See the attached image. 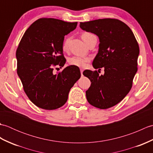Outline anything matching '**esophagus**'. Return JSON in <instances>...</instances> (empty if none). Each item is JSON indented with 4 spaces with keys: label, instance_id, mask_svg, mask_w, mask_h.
Listing matches in <instances>:
<instances>
[{
    "label": "esophagus",
    "instance_id": "34e87169",
    "mask_svg": "<svg viewBox=\"0 0 153 153\" xmlns=\"http://www.w3.org/2000/svg\"><path fill=\"white\" fill-rule=\"evenodd\" d=\"M80 71H81V74H82V76H83V70L82 69H81Z\"/></svg>",
    "mask_w": 153,
    "mask_h": 153
}]
</instances>
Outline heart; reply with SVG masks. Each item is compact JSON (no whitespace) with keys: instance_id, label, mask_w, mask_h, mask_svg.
I'll return each mask as SVG.
<instances>
[{"instance_id":"obj_1","label":"heart","mask_w":153,"mask_h":153,"mask_svg":"<svg viewBox=\"0 0 153 153\" xmlns=\"http://www.w3.org/2000/svg\"><path fill=\"white\" fill-rule=\"evenodd\" d=\"M95 35L93 34L89 33V32H84L82 34V39L83 41L85 42L86 44L89 43V41L92 38L95 37ZM70 39L66 38V39L64 41V43L62 45V49L63 51H66L68 50V44H69ZM68 63L70 65H72V66H77L83 68L86 65L87 62L89 61V58L87 57H80V56H72L70 58H68Z\"/></svg>"}]
</instances>
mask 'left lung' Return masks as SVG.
<instances>
[{
    "instance_id": "8db88e82",
    "label": "left lung",
    "mask_w": 153,
    "mask_h": 153,
    "mask_svg": "<svg viewBox=\"0 0 153 153\" xmlns=\"http://www.w3.org/2000/svg\"><path fill=\"white\" fill-rule=\"evenodd\" d=\"M79 27L98 36L99 51L93 66L99 70L105 68L101 76L97 70L83 72L91 82L85 92L87 100L98 108H110L122 100L131 89L137 71V41L131 29L117 19L80 22Z\"/></svg>"
}]
</instances>
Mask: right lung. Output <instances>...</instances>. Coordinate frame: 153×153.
<instances>
[{"instance_id": "add662e5", "label": "right lung", "mask_w": 153, "mask_h": 153, "mask_svg": "<svg viewBox=\"0 0 153 153\" xmlns=\"http://www.w3.org/2000/svg\"><path fill=\"white\" fill-rule=\"evenodd\" d=\"M77 22L40 18L25 31L16 51L17 73L28 98L45 110H55L66 102L70 89L81 77L79 68L70 65L54 74L53 66L66 63L64 36Z\"/></svg>"}]
</instances>
